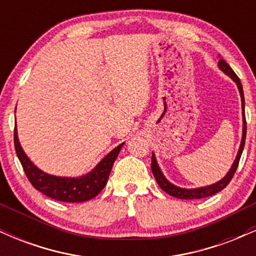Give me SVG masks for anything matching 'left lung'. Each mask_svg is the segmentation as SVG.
Segmentation results:
<instances>
[{"mask_svg": "<svg viewBox=\"0 0 256 256\" xmlns=\"http://www.w3.org/2000/svg\"><path fill=\"white\" fill-rule=\"evenodd\" d=\"M219 68L222 70V72L225 73L226 76H228L234 82L238 88L240 95V102H242V116H243V128H242V140H240V149L238 152H237L236 158H234V164H232L231 168L228 170V172L226 173L225 177L220 179L219 182L216 183L210 184V185H206V186H201V188H195V189H185V188H180L177 186V185L172 184L171 182L167 180V178L164 176L162 171L158 165L156 158H155V154L152 152V172L154 174L155 179H156L158 186L164 190V192L168 194V195L173 196V198H177L180 200H198V198H208V196L216 195V192H222L224 188H226V185L231 182L232 177H234V172H236L237 166H238L240 155H242L243 148H244V143H246V113H244V95H243V88L242 84H240V78L237 77L236 73L234 72V70L228 66V64L225 62L222 58H220L219 64H218Z\"/></svg>", "mask_w": 256, "mask_h": 256, "instance_id": "left-lung-1", "label": "left lung"}]
</instances>
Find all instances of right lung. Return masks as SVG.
Instances as JSON below:
<instances>
[{
    "mask_svg": "<svg viewBox=\"0 0 256 256\" xmlns=\"http://www.w3.org/2000/svg\"><path fill=\"white\" fill-rule=\"evenodd\" d=\"M124 144L125 143H122L108 152L86 174L80 177H60V176H52L43 172L32 162L20 144L16 126L14 128V146H16L18 158L22 162L26 177L34 185V189L52 200L72 202V204L89 201L101 192V190L107 184L114 161Z\"/></svg>",
    "mask_w": 256,
    "mask_h": 256,
    "instance_id": "1",
    "label": "right lung"
}]
</instances>
